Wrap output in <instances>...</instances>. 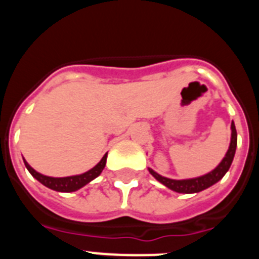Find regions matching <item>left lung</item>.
Masks as SVG:
<instances>
[{
    "label": "left lung",
    "instance_id": "obj_1",
    "mask_svg": "<svg viewBox=\"0 0 259 259\" xmlns=\"http://www.w3.org/2000/svg\"><path fill=\"white\" fill-rule=\"evenodd\" d=\"M236 146H237V132L236 127H235V123H231V141L230 146H228V150L224 155V158L221 161V163L215 167L214 170H211L210 172L205 174V175L197 176V178H191V179H170V178H166V176L159 175L158 172H155L153 168L148 167L149 172L154 176L158 182L163 184L164 187H167L168 189L174 192H178V193H184V194H191V193H198L201 191H205L209 187L214 185L215 183H218L219 180L223 178L227 171L230 170L231 164H232L233 157H235V153H236Z\"/></svg>",
    "mask_w": 259,
    "mask_h": 259
}]
</instances>
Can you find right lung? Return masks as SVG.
Wrapping results in <instances>:
<instances>
[{
	"label": "right lung",
	"instance_id": "right-lung-1",
	"mask_svg": "<svg viewBox=\"0 0 259 259\" xmlns=\"http://www.w3.org/2000/svg\"><path fill=\"white\" fill-rule=\"evenodd\" d=\"M106 159H107V153L102 157L101 161L98 162L93 168L87 171V172L80 174V175L66 176V178H53V176L42 175V174L37 172L35 168H32L24 158H23V162H24V164H26L27 170L29 171V174H31L36 180H38L41 184L45 185L47 188L53 189V191H57V192L70 193V192H75L77 191V189L83 188L84 185H87L88 183L95 180L96 178L102 172L105 166H106Z\"/></svg>",
	"mask_w": 259,
	"mask_h": 259
}]
</instances>
